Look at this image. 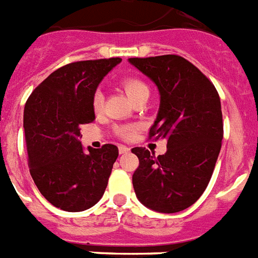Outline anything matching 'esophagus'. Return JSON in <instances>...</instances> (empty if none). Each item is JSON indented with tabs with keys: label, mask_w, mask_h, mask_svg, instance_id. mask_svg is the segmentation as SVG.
Instances as JSON below:
<instances>
[{
	"label": "esophagus",
	"mask_w": 258,
	"mask_h": 258,
	"mask_svg": "<svg viewBox=\"0 0 258 258\" xmlns=\"http://www.w3.org/2000/svg\"><path fill=\"white\" fill-rule=\"evenodd\" d=\"M128 152H130L128 147H125V146H120V147H119V154L120 155H125V154H128Z\"/></svg>",
	"instance_id": "1"
}]
</instances>
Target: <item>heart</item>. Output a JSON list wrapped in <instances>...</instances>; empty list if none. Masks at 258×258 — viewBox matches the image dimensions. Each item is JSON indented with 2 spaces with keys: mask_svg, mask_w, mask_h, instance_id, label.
I'll use <instances>...</instances> for the list:
<instances>
[{
  "mask_svg": "<svg viewBox=\"0 0 258 258\" xmlns=\"http://www.w3.org/2000/svg\"><path fill=\"white\" fill-rule=\"evenodd\" d=\"M120 86H122L123 91L127 94L130 99L136 100L139 96L146 95V94H150V89L148 86L144 83L142 79L136 78V77H127V78L123 79L120 82ZM102 106H103V95L100 91H96L93 95V110L94 112H100L102 110ZM136 131H138V127L136 125H122V127H118L115 128V134L122 138L124 140L133 139L135 136Z\"/></svg>",
  "mask_w": 258,
  "mask_h": 258,
  "instance_id": "heart-1",
  "label": "heart"
}]
</instances>
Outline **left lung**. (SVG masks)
I'll return each instance as SVG.
<instances>
[{
	"label": "left lung",
	"instance_id": "left-lung-1",
	"mask_svg": "<svg viewBox=\"0 0 258 258\" xmlns=\"http://www.w3.org/2000/svg\"><path fill=\"white\" fill-rule=\"evenodd\" d=\"M128 60L160 93L158 118L148 139L167 140V152L158 158L144 147L131 150L139 159L133 175L136 198L156 212H180L202 196L219 158L224 135L219 93L183 56Z\"/></svg>",
	"mask_w": 258,
	"mask_h": 258
}]
</instances>
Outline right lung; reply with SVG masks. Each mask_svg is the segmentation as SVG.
Here are the masks:
<instances>
[{
    "instance_id": "right-lung-1",
    "label": "right lung",
    "mask_w": 258,
    "mask_h": 258,
    "mask_svg": "<svg viewBox=\"0 0 258 258\" xmlns=\"http://www.w3.org/2000/svg\"><path fill=\"white\" fill-rule=\"evenodd\" d=\"M120 58L64 64L39 83L24 110L30 175L42 196L68 212L99 202L119 151L114 144L83 152L81 127L95 120L93 95Z\"/></svg>"
}]
</instances>
